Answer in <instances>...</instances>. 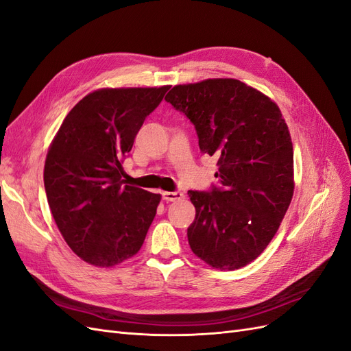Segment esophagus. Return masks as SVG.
Returning <instances> with one entry per match:
<instances>
[{
    "label": "esophagus",
    "instance_id": "obj_1",
    "mask_svg": "<svg viewBox=\"0 0 351 351\" xmlns=\"http://www.w3.org/2000/svg\"><path fill=\"white\" fill-rule=\"evenodd\" d=\"M162 197H164V200H167V202H176V200L183 199L184 195H183L182 192H164V193H162Z\"/></svg>",
    "mask_w": 351,
    "mask_h": 351
}]
</instances>
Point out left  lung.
Wrapping results in <instances>:
<instances>
[{"instance_id":"left-lung-1","label":"left lung","mask_w":351,"mask_h":351,"mask_svg":"<svg viewBox=\"0 0 351 351\" xmlns=\"http://www.w3.org/2000/svg\"><path fill=\"white\" fill-rule=\"evenodd\" d=\"M165 101L193 123L199 147L218 159L219 187L189 190L196 208L190 249L234 271L267 249L294 192L293 143L278 105L236 79L177 84Z\"/></svg>"}]
</instances>
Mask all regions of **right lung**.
I'll return each mask as SVG.
<instances>
[{
  "mask_svg": "<svg viewBox=\"0 0 351 351\" xmlns=\"http://www.w3.org/2000/svg\"><path fill=\"white\" fill-rule=\"evenodd\" d=\"M169 86L99 89L74 105L45 159L48 205L69 247L108 268L141 250L161 195L127 186L123 161Z\"/></svg>",
  "mask_w": 351,
  "mask_h": 351,
  "instance_id": "right-lung-1",
  "label": "right lung"
}]
</instances>
